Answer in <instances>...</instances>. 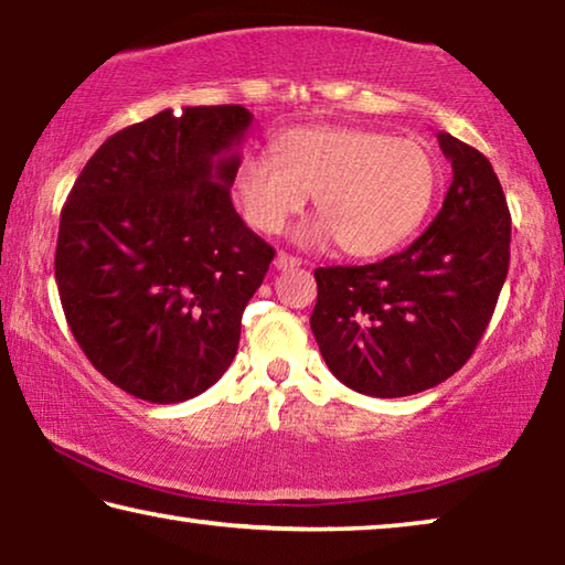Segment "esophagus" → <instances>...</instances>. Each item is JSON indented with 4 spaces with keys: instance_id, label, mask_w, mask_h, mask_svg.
Instances as JSON below:
<instances>
[{
    "instance_id": "esophagus-1",
    "label": "esophagus",
    "mask_w": 565,
    "mask_h": 565,
    "mask_svg": "<svg viewBox=\"0 0 565 565\" xmlns=\"http://www.w3.org/2000/svg\"><path fill=\"white\" fill-rule=\"evenodd\" d=\"M274 266L279 271H289V269H296V266H301V259H296V256H291V254L279 252V254H276V259H274Z\"/></svg>"
}]
</instances>
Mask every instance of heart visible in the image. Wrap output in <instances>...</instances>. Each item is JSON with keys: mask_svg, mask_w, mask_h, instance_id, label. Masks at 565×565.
Wrapping results in <instances>:
<instances>
[{"mask_svg": "<svg viewBox=\"0 0 565 565\" xmlns=\"http://www.w3.org/2000/svg\"><path fill=\"white\" fill-rule=\"evenodd\" d=\"M438 171L414 139L361 127H303L276 141L271 157H248L236 199L248 224L279 234L313 196L321 218L296 232L301 246L339 242L349 256H379L424 222Z\"/></svg>", "mask_w": 565, "mask_h": 565, "instance_id": "heart-1", "label": "heart"}]
</instances>
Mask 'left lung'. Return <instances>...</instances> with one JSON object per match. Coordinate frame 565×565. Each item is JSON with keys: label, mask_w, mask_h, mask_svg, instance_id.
I'll return each instance as SVG.
<instances>
[{"label": "left lung", "mask_w": 565, "mask_h": 565, "mask_svg": "<svg viewBox=\"0 0 565 565\" xmlns=\"http://www.w3.org/2000/svg\"><path fill=\"white\" fill-rule=\"evenodd\" d=\"M436 137L454 181L426 232L379 264L313 271V339L331 374L366 396H411L454 376L509 274L511 214L491 161L451 134Z\"/></svg>", "instance_id": "8db88e82"}]
</instances>
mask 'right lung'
Masks as SVG:
<instances>
[{
    "instance_id": "1",
    "label": "right lung",
    "mask_w": 565,
    "mask_h": 565,
    "mask_svg": "<svg viewBox=\"0 0 565 565\" xmlns=\"http://www.w3.org/2000/svg\"><path fill=\"white\" fill-rule=\"evenodd\" d=\"M254 114L164 109L94 151L62 209L54 276L92 366L127 394L179 404L232 366L274 248L232 184Z\"/></svg>"
}]
</instances>
